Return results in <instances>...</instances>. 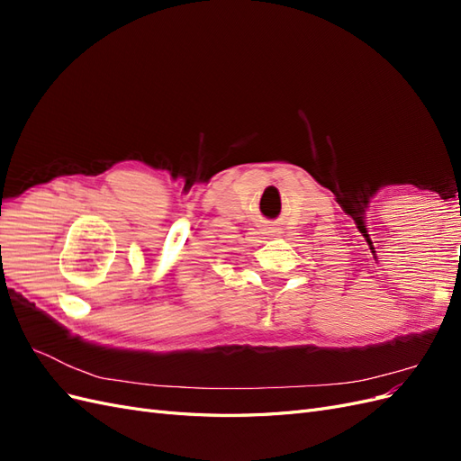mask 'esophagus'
Segmentation results:
<instances>
[{"label": "esophagus", "mask_w": 461, "mask_h": 461, "mask_svg": "<svg viewBox=\"0 0 461 461\" xmlns=\"http://www.w3.org/2000/svg\"><path fill=\"white\" fill-rule=\"evenodd\" d=\"M267 232H269V234H271V236H278V234H281V232H283V230H281V229H269V230H267Z\"/></svg>", "instance_id": "1"}]
</instances>
